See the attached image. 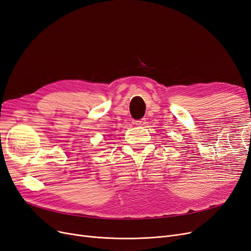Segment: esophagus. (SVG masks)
<instances>
[{
  "label": "esophagus",
  "instance_id": "obj_1",
  "mask_svg": "<svg viewBox=\"0 0 251 251\" xmlns=\"http://www.w3.org/2000/svg\"><path fill=\"white\" fill-rule=\"evenodd\" d=\"M135 124H136L137 126H144L146 125V120H145V118L140 119V120H136Z\"/></svg>",
  "mask_w": 251,
  "mask_h": 251
}]
</instances>
